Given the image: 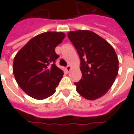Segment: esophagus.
Returning <instances> with one entry per match:
<instances>
[{
  "instance_id": "esophagus-1",
  "label": "esophagus",
  "mask_w": 134,
  "mask_h": 134,
  "mask_svg": "<svg viewBox=\"0 0 134 134\" xmlns=\"http://www.w3.org/2000/svg\"><path fill=\"white\" fill-rule=\"evenodd\" d=\"M71 67L70 65H67V67H66V69H67V71H70V70H71Z\"/></svg>"
}]
</instances>
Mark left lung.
<instances>
[{
    "label": "left lung",
    "instance_id": "8db88e82",
    "mask_svg": "<svg viewBox=\"0 0 134 134\" xmlns=\"http://www.w3.org/2000/svg\"><path fill=\"white\" fill-rule=\"evenodd\" d=\"M67 36L81 60L82 79L74 83L76 91L87 99L101 97L112 86L118 73V58L114 48L89 30L69 32Z\"/></svg>",
    "mask_w": 134,
    "mask_h": 134
}]
</instances>
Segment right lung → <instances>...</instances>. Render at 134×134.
Wrapping results in <instances>:
<instances>
[{
  "label": "right lung",
  "instance_id": "add662e5",
  "mask_svg": "<svg viewBox=\"0 0 134 134\" xmlns=\"http://www.w3.org/2000/svg\"><path fill=\"white\" fill-rule=\"evenodd\" d=\"M62 32H46L31 39L15 55L13 74L28 95L44 99L55 93L64 74L55 65V48L65 38Z\"/></svg>",
  "mask_w": 134,
  "mask_h": 134
}]
</instances>
